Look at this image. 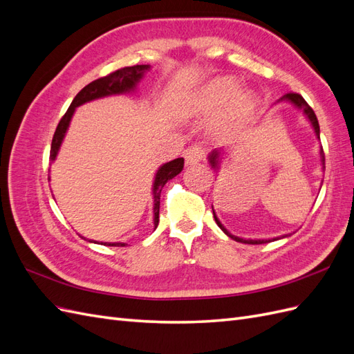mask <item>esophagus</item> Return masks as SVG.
Masks as SVG:
<instances>
[{
    "instance_id": "esophagus-1",
    "label": "esophagus",
    "mask_w": 354,
    "mask_h": 354,
    "mask_svg": "<svg viewBox=\"0 0 354 354\" xmlns=\"http://www.w3.org/2000/svg\"><path fill=\"white\" fill-rule=\"evenodd\" d=\"M203 156H205V152H203V149L201 146H198V145L190 146L189 149H186V152H185L186 164H189V165L199 162V160L203 159Z\"/></svg>"
}]
</instances>
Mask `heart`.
Masks as SVG:
<instances>
[{"label":"heart","mask_w":354,"mask_h":354,"mask_svg":"<svg viewBox=\"0 0 354 354\" xmlns=\"http://www.w3.org/2000/svg\"><path fill=\"white\" fill-rule=\"evenodd\" d=\"M239 88L241 82L236 78H216L194 93L180 95L176 102V113L180 118H189L221 111L212 130L217 136H230L250 120L260 103L255 91Z\"/></svg>","instance_id":"b5f03b06"}]
</instances>
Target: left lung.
<instances>
[{"mask_svg":"<svg viewBox=\"0 0 354 354\" xmlns=\"http://www.w3.org/2000/svg\"><path fill=\"white\" fill-rule=\"evenodd\" d=\"M279 102H289V103H292V104L295 106V108L301 109L303 113L307 116V120L310 121V124H312V127H313V130H315L317 138H320V130H319L317 118H316L313 109L310 108V106L307 104V102L303 99V95H299L298 93H288V94L283 95V97H281ZM220 158H221V152H220V151H212V152L208 155L209 164H211V167H212L214 169H216V171L220 168ZM320 158H322V165H325V155H324V149H322V147H320ZM324 168H325V167H324ZM212 214H214V218H216V223L218 224V227H220L224 233H226L229 238H232L233 241H236V242L259 245V243H266V242H272V241H276V239H281V238H273V239H243V238H238V236H234V234H232L226 227L223 226V224L220 223V220L217 218L216 211H214V208H212ZM282 238H286V234H285V236H282Z\"/></svg>","mask_w":354,"mask_h":354,"instance_id":"left-lung-1","label":"left lung"}]
</instances>
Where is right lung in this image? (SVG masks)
I'll return each instance as SVG.
<instances>
[{"label":"right lung","instance_id":"right-lung-1","mask_svg":"<svg viewBox=\"0 0 354 354\" xmlns=\"http://www.w3.org/2000/svg\"><path fill=\"white\" fill-rule=\"evenodd\" d=\"M151 69L149 65H136V66H127L122 69H118L109 75H106L103 78L95 80L93 82H90L85 87L75 95V99L72 100L69 109L66 111V113L63 115V118L60 120L56 133L53 136V142H51V151H50V160L56 159L59 149L62 146L63 138H65V134L68 131L69 122L73 116L75 109L78 106L95 100V99H102L106 97V95H113V94H124V93H130L136 90L137 82L143 78V75L146 71ZM185 165V159L183 158H177L174 160H169V162L164 164L162 167H159V169L156 171L155 176V181H153V226L155 229L158 227L159 223V199H160V190L165 186V183L168 180L174 178L177 174L181 173ZM50 180V178H48ZM82 238V236H81ZM93 242V241H90ZM102 245L106 246H125L127 243L122 242H116V243H111V242H102Z\"/></svg>","mask_w":354,"mask_h":354}]
</instances>
